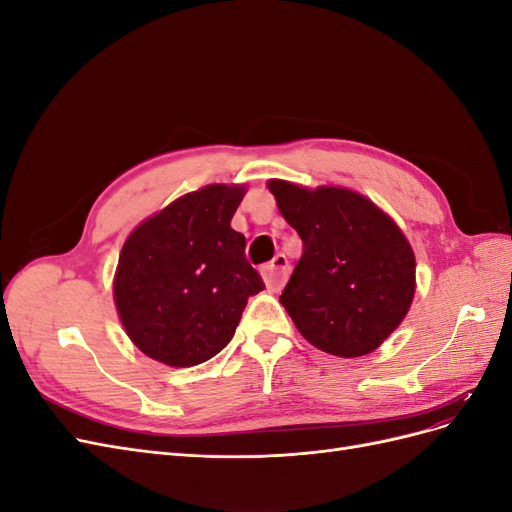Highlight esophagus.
Segmentation results:
<instances>
[{
    "instance_id": "34e87169",
    "label": "esophagus",
    "mask_w": 512,
    "mask_h": 512,
    "mask_svg": "<svg viewBox=\"0 0 512 512\" xmlns=\"http://www.w3.org/2000/svg\"><path fill=\"white\" fill-rule=\"evenodd\" d=\"M262 275H265V282H267V286L271 288V290H280L284 284H286V280H288V275H290V265H288V258L284 256V254H277L269 265L262 269Z\"/></svg>"
}]
</instances>
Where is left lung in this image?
<instances>
[{"label":"left lung","instance_id":"left-lung-1","mask_svg":"<svg viewBox=\"0 0 512 512\" xmlns=\"http://www.w3.org/2000/svg\"><path fill=\"white\" fill-rule=\"evenodd\" d=\"M303 256L280 303L309 344L335 356L376 350L408 314L416 262L399 226L365 196L271 179Z\"/></svg>","mask_w":512,"mask_h":512}]
</instances>
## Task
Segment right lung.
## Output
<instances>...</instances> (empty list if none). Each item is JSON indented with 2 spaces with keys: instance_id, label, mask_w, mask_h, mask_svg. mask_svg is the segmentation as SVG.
<instances>
[{
  "instance_id": "obj_1",
  "label": "right lung",
  "mask_w": 512,
  "mask_h": 512,
  "mask_svg": "<svg viewBox=\"0 0 512 512\" xmlns=\"http://www.w3.org/2000/svg\"><path fill=\"white\" fill-rule=\"evenodd\" d=\"M241 185H207L138 226L119 254L115 305L132 342L173 367L209 361L235 335L262 288L230 228Z\"/></svg>"
}]
</instances>
